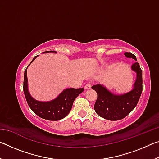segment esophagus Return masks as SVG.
<instances>
[{
  "mask_svg": "<svg viewBox=\"0 0 159 159\" xmlns=\"http://www.w3.org/2000/svg\"><path fill=\"white\" fill-rule=\"evenodd\" d=\"M84 88H85V90H89V89H90V88H91V85L90 84H86L85 85Z\"/></svg>",
  "mask_w": 159,
  "mask_h": 159,
  "instance_id": "1",
  "label": "esophagus"
}]
</instances>
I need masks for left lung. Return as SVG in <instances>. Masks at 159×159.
I'll use <instances>...</instances> for the list:
<instances>
[{
	"label": "left lung",
	"instance_id": "obj_1",
	"mask_svg": "<svg viewBox=\"0 0 159 159\" xmlns=\"http://www.w3.org/2000/svg\"><path fill=\"white\" fill-rule=\"evenodd\" d=\"M127 58L134 59L136 61L130 69L136 74V79L132 89L127 93L116 94L105 85L98 84L92 88L98 93V98L94 109L99 116L109 120H118L125 118L133 111L140 98L142 91V71L137 61L135 55L125 52Z\"/></svg>",
	"mask_w": 159,
	"mask_h": 159
}]
</instances>
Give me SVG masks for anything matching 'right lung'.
<instances>
[{"label":"right lung","instance_id":"right-lung-1","mask_svg":"<svg viewBox=\"0 0 159 159\" xmlns=\"http://www.w3.org/2000/svg\"><path fill=\"white\" fill-rule=\"evenodd\" d=\"M43 53H56L55 51H45ZM39 55L35 56L25 71L23 90L29 107L35 114L43 119L59 120L65 118L71 111L74 101L84 89L81 88H66L57 95V98L50 101H40L31 95L28 88L27 69Z\"/></svg>","mask_w":159,"mask_h":159}]
</instances>
